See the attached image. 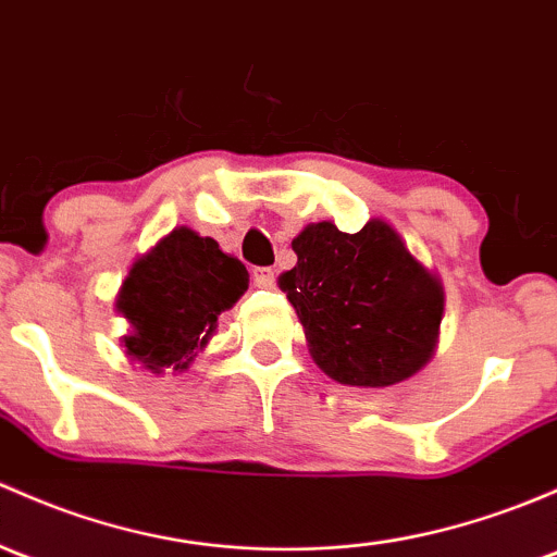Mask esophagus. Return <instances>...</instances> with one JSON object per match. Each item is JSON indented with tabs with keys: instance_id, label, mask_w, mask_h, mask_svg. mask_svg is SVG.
Here are the masks:
<instances>
[{
	"instance_id": "34e87169",
	"label": "esophagus",
	"mask_w": 557,
	"mask_h": 557,
	"mask_svg": "<svg viewBox=\"0 0 557 557\" xmlns=\"http://www.w3.org/2000/svg\"><path fill=\"white\" fill-rule=\"evenodd\" d=\"M253 280L259 288H272V285L277 283V274H274V269L259 267V269H253Z\"/></svg>"
}]
</instances>
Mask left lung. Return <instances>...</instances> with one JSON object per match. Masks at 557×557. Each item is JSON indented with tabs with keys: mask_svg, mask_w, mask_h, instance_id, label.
I'll use <instances>...</instances> for the list:
<instances>
[{
	"mask_svg": "<svg viewBox=\"0 0 557 557\" xmlns=\"http://www.w3.org/2000/svg\"><path fill=\"white\" fill-rule=\"evenodd\" d=\"M290 245L298 261L280 277V288L325 376L382 389L432 360L446 307L443 280L408 250L389 221L371 219L355 234L318 221Z\"/></svg>",
	"mask_w": 557,
	"mask_h": 557,
	"instance_id": "obj_1",
	"label": "left lung"
}]
</instances>
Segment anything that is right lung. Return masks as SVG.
<instances>
[{
  "label": "right lung",
  "mask_w": 557,
  "mask_h": 557,
  "mask_svg": "<svg viewBox=\"0 0 557 557\" xmlns=\"http://www.w3.org/2000/svg\"><path fill=\"white\" fill-rule=\"evenodd\" d=\"M250 274L213 237L175 226L140 253L122 280L114 309L125 318V355L151 373H184L208 347L221 312L248 290Z\"/></svg>",
  "instance_id": "obj_1"
}]
</instances>
